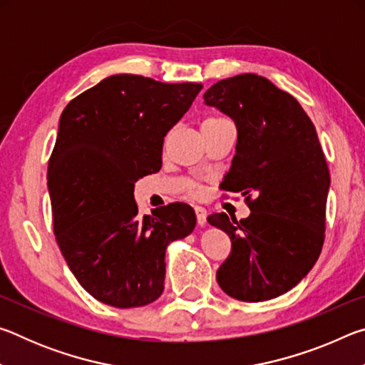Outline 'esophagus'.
Masks as SVG:
<instances>
[{"mask_svg": "<svg viewBox=\"0 0 365 365\" xmlns=\"http://www.w3.org/2000/svg\"><path fill=\"white\" fill-rule=\"evenodd\" d=\"M195 212H196V220H197V225H206V217H207V211L205 207H201V206H196L195 207Z\"/></svg>", "mask_w": 365, "mask_h": 365, "instance_id": "obj_1", "label": "esophagus"}]
</instances>
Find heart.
Masks as SVG:
<instances>
[{"label":"heart","instance_id":"b5f03b06","mask_svg":"<svg viewBox=\"0 0 365 365\" xmlns=\"http://www.w3.org/2000/svg\"><path fill=\"white\" fill-rule=\"evenodd\" d=\"M222 120H227V119H224V117H207V119L202 123H215V122H222ZM196 191H197V187L196 185H193V187H191V193H196Z\"/></svg>","mask_w":365,"mask_h":365}]
</instances>
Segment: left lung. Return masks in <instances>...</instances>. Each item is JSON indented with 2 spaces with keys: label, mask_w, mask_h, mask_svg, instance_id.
<instances>
[{
  "label": "left lung",
  "mask_w": 365,
  "mask_h": 365,
  "mask_svg": "<svg viewBox=\"0 0 365 365\" xmlns=\"http://www.w3.org/2000/svg\"><path fill=\"white\" fill-rule=\"evenodd\" d=\"M202 98L237 125L220 188L242 193L251 209L240 222L207 217L232 242L217 283L235 299H274L304 279L324 246L330 172L316 127L292 95L256 73L220 80Z\"/></svg>",
  "instance_id": "obj_1"
}]
</instances>
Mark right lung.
<instances>
[{"mask_svg": "<svg viewBox=\"0 0 365 365\" xmlns=\"http://www.w3.org/2000/svg\"><path fill=\"white\" fill-rule=\"evenodd\" d=\"M201 88L119 73L73 98L61 114L46 177L54 235L80 285L104 304L156 301L164 292L165 248L193 232V207L170 202L141 217L133 188L160 169L164 137Z\"/></svg>", "mask_w": 365, "mask_h": 365, "instance_id": "right-lung-1", "label": "right lung"}]
</instances>
